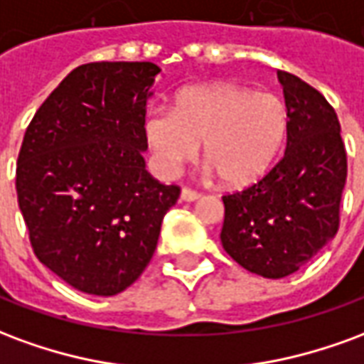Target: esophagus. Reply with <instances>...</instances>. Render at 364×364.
Instances as JSON below:
<instances>
[{
    "instance_id": "obj_1",
    "label": "esophagus",
    "mask_w": 364,
    "mask_h": 364,
    "mask_svg": "<svg viewBox=\"0 0 364 364\" xmlns=\"http://www.w3.org/2000/svg\"><path fill=\"white\" fill-rule=\"evenodd\" d=\"M200 198V193H197V191H191V189H181V200H185V203H195V200H198Z\"/></svg>"
}]
</instances>
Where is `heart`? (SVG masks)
I'll list each match as a JSON object with an SVG mask.
<instances>
[{
  "instance_id": "b5f03b06",
  "label": "heart",
  "mask_w": 364,
  "mask_h": 364,
  "mask_svg": "<svg viewBox=\"0 0 364 364\" xmlns=\"http://www.w3.org/2000/svg\"><path fill=\"white\" fill-rule=\"evenodd\" d=\"M289 128V112L279 97L214 82L179 91L171 111L146 114L144 136L156 166L175 177L183 164L203 156L208 171L232 189L252 185L267 173Z\"/></svg>"
}]
</instances>
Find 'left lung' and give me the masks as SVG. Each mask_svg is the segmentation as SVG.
<instances>
[{
  "mask_svg": "<svg viewBox=\"0 0 364 364\" xmlns=\"http://www.w3.org/2000/svg\"><path fill=\"white\" fill-rule=\"evenodd\" d=\"M277 75L289 112L284 158L261 181L222 197V247L265 279L289 277L333 240L347 179L333 107L296 75Z\"/></svg>",
  "mask_w": 364,
  "mask_h": 364,
  "instance_id": "obj_1",
  "label": "left lung"
}]
</instances>
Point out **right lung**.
<instances>
[{"label": "right lung", "mask_w": 364, "mask_h": 364, "mask_svg": "<svg viewBox=\"0 0 364 364\" xmlns=\"http://www.w3.org/2000/svg\"><path fill=\"white\" fill-rule=\"evenodd\" d=\"M151 62H91L62 80L31 120L17 198L38 261L70 287L112 296L148 267L179 187L146 171Z\"/></svg>", "instance_id": "add662e5"}]
</instances>
